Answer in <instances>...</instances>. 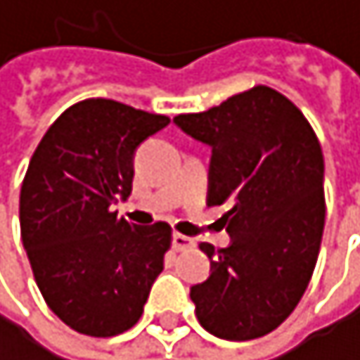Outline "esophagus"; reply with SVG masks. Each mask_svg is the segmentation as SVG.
<instances>
[{
    "instance_id": "34e87169",
    "label": "esophagus",
    "mask_w": 360,
    "mask_h": 360,
    "mask_svg": "<svg viewBox=\"0 0 360 360\" xmlns=\"http://www.w3.org/2000/svg\"><path fill=\"white\" fill-rule=\"evenodd\" d=\"M194 246H196V242L192 238H188V235H184V233H172V248L174 250H190Z\"/></svg>"
}]
</instances>
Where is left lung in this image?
Listing matches in <instances>:
<instances>
[{
    "label": "left lung",
    "mask_w": 360,
    "mask_h": 360,
    "mask_svg": "<svg viewBox=\"0 0 360 360\" xmlns=\"http://www.w3.org/2000/svg\"><path fill=\"white\" fill-rule=\"evenodd\" d=\"M174 122L212 146L207 205L231 244L202 242L212 274L190 289L200 326L248 341L281 326L300 302L320 255L326 202L324 155L304 114L281 92L255 86Z\"/></svg>",
    "instance_id": "8db88e82"
}]
</instances>
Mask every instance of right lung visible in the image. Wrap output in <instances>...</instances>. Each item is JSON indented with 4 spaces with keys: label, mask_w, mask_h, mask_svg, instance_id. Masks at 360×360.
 I'll use <instances>...</instances> for the list:
<instances>
[{
    "label": "right lung",
    "mask_w": 360,
    "mask_h": 360,
    "mask_svg": "<svg viewBox=\"0 0 360 360\" xmlns=\"http://www.w3.org/2000/svg\"><path fill=\"white\" fill-rule=\"evenodd\" d=\"M168 122L86 99L56 118L30 160L19 198L23 248L49 309L82 335L129 330L164 270L170 224H131L114 205L131 194L136 148Z\"/></svg>",
    "instance_id": "right-lung-1"
}]
</instances>
